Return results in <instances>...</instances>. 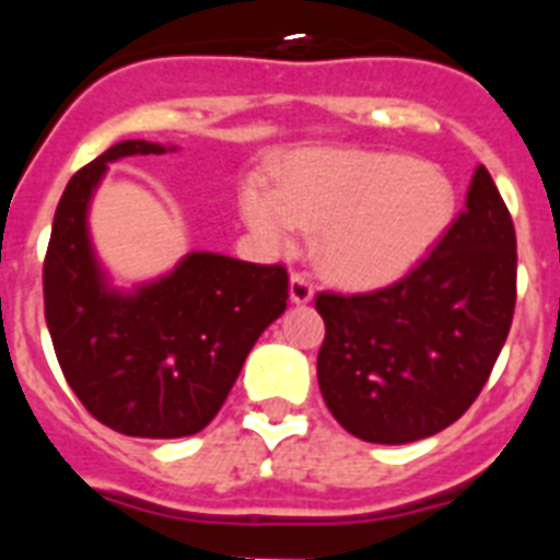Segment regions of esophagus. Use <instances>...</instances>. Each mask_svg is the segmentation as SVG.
I'll use <instances>...</instances> for the list:
<instances>
[{"label": "esophagus", "mask_w": 560, "mask_h": 560, "mask_svg": "<svg viewBox=\"0 0 560 560\" xmlns=\"http://www.w3.org/2000/svg\"><path fill=\"white\" fill-rule=\"evenodd\" d=\"M314 300V283L308 280V275L303 271H294L291 275V303L296 305H305Z\"/></svg>", "instance_id": "1"}]
</instances>
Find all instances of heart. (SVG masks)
Wrapping results in <instances>:
<instances>
[{"mask_svg":"<svg viewBox=\"0 0 560 560\" xmlns=\"http://www.w3.org/2000/svg\"><path fill=\"white\" fill-rule=\"evenodd\" d=\"M454 210L457 192L446 173L400 153H296L280 190L257 179L241 190V212L260 244L285 252L296 230L323 229V271L361 289L412 271L446 235Z\"/></svg>","mask_w":560,"mask_h":560,"instance_id":"obj_1","label":"heart"}]
</instances>
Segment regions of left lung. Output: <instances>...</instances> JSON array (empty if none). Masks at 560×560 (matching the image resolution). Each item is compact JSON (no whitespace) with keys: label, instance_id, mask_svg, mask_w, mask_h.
<instances>
[{"label":"left lung","instance_id":"1","mask_svg":"<svg viewBox=\"0 0 560 560\" xmlns=\"http://www.w3.org/2000/svg\"><path fill=\"white\" fill-rule=\"evenodd\" d=\"M314 303L325 319L316 378L341 427L387 446L452 427L482 393L516 308V230L488 167L407 277Z\"/></svg>","mask_w":560,"mask_h":560}]
</instances>
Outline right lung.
Instances as JSON below:
<instances>
[{
	"instance_id": "right-lung-1",
	"label": "right lung",
	"mask_w": 560,
	"mask_h": 560,
	"mask_svg": "<svg viewBox=\"0 0 560 560\" xmlns=\"http://www.w3.org/2000/svg\"><path fill=\"white\" fill-rule=\"evenodd\" d=\"M165 153L126 140L69 179L44 257V316L63 378L92 418L128 438H187L210 423L257 336L289 300V271L190 252L171 275L117 291L86 230L108 162Z\"/></svg>"
}]
</instances>
